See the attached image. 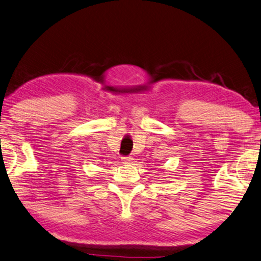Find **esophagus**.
<instances>
[{
	"mask_svg": "<svg viewBox=\"0 0 261 261\" xmlns=\"http://www.w3.org/2000/svg\"><path fill=\"white\" fill-rule=\"evenodd\" d=\"M132 160H133V158H132V156H123L122 158L123 162H130Z\"/></svg>",
	"mask_w": 261,
	"mask_h": 261,
	"instance_id": "34e87169",
	"label": "esophagus"
}]
</instances>
